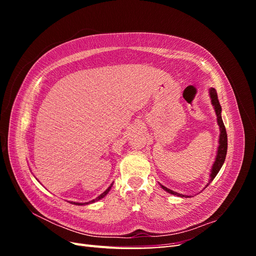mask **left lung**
I'll list each match as a JSON object with an SVG mask.
<instances>
[{
	"label": "left lung",
	"mask_w": 256,
	"mask_h": 256,
	"mask_svg": "<svg viewBox=\"0 0 256 256\" xmlns=\"http://www.w3.org/2000/svg\"><path fill=\"white\" fill-rule=\"evenodd\" d=\"M208 92H209V97H210L212 104L214 106V110L216 112V122H218V126L220 129V136H219V142H218L219 145H218V148H216V159H214V162L212 166L210 175H209V180L205 186V188L214 180V178L216 176V174L219 173V171L224 164V161H226V152H228V134H226V127H224V124L222 120V116H221L222 109H221V106L219 104L218 96H216V92L214 88H209ZM160 186L164 191H166L168 193H171V194H173V196H177L180 198H191L190 196H184V194H180V193H177L171 189L164 187V186H162V184H160Z\"/></svg>",
	"instance_id": "1"
}]
</instances>
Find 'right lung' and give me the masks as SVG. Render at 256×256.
I'll return each instance as SVG.
<instances>
[{
	"label": "right lung",
	"instance_id": "right-lung-1",
	"mask_svg": "<svg viewBox=\"0 0 256 256\" xmlns=\"http://www.w3.org/2000/svg\"><path fill=\"white\" fill-rule=\"evenodd\" d=\"M37 180V178H36ZM112 186H113V182L109 186V187H108V189L104 191V192H102V194L100 196H98L95 200H90V202H85V203H78V202H70V204H74V205H88V204H92V203H95V202H97V200H102V198H104L108 193H109V191L111 190V188H112Z\"/></svg>",
	"mask_w": 256,
	"mask_h": 256
}]
</instances>
